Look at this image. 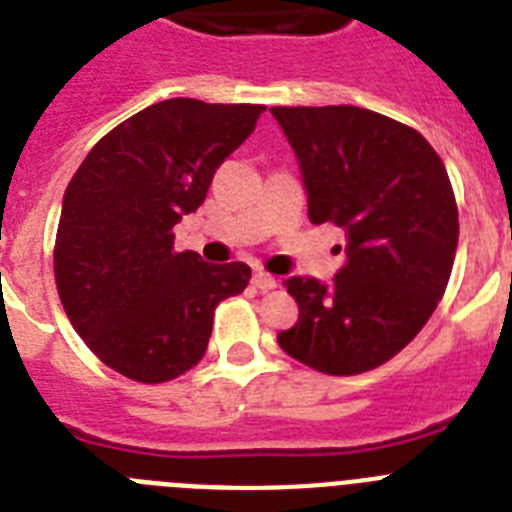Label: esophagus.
I'll list each match as a JSON object with an SVG mask.
<instances>
[{"label": "esophagus", "instance_id": "34e87169", "mask_svg": "<svg viewBox=\"0 0 512 512\" xmlns=\"http://www.w3.org/2000/svg\"><path fill=\"white\" fill-rule=\"evenodd\" d=\"M253 285H256V290L269 292V290H274V287H277V279H274L272 274L256 272V274H253Z\"/></svg>", "mask_w": 512, "mask_h": 512}]
</instances>
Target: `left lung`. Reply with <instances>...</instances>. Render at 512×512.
<instances>
[{"label":"left lung","mask_w":512,"mask_h":512,"mask_svg":"<svg viewBox=\"0 0 512 512\" xmlns=\"http://www.w3.org/2000/svg\"><path fill=\"white\" fill-rule=\"evenodd\" d=\"M272 116L303 173L310 222L347 230L334 282L290 277L298 323L279 347L326 375H357L399 355L438 308L458 246L443 160L419 131L357 106Z\"/></svg>","instance_id":"left-lung-1"}]
</instances>
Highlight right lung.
<instances>
[{"label":"right lung","instance_id":"1","mask_svg":"<svg viewBox=\"0 0 512 512\" xmlns=\"http://www.w3.org/2000/svg\"><path fill=\"white\" fill-rule=\"evenodd\" d=\"M264 106L170 98L87 152L61 202L54 274L74 331L116 373L173 381L207 352L217 303L246 290L243 261L173 251V227L207 199L214 170Z\"/></svg>","mask_w":512,"mask_h":512}]
</instances>
